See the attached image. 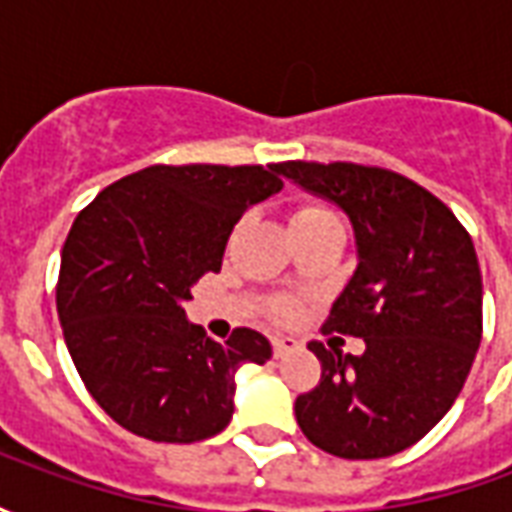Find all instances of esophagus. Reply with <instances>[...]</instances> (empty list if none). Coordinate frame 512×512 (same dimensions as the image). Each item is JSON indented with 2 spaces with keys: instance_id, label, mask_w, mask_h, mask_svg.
<instances>
[{
  "instance_id": "obj_1",
  "label": "esophagus",
  "mask_w": 512,
  "mask_h": 512,
  "mask_svg": "<svg viewBox=\"0 0 512 512\" xmlns=\"http://www.w3.org/2000/svg\"><path fill=\"white\" fill-rule=\"evenodd\" d=\"M296 348H299V343L293 337H274V356H288Z\"/></svg>"
}]
</instances>
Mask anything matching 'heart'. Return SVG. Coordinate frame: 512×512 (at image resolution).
<instances>
[{
  "mask_svg": "<svg viewBox=\"0 0 512 512\" xmlns=\"http://www.w3.org/2000/svg\"><path fill=\"white\" fill-rule=\"evenodd\" d=\"M326 222H337L334 219V213L332 211H326L323 205H299L296 211L290 213V233L293 230H307V227H318V224H326ZM274 312L277 315H285L288 312V307L285 304H277L274 307Z\"/></svg>",
  "mask_w": 512,
  "mask_h": 512,
  "instance_id": "heart-1",
  "label": "heart"
}]
</instances>
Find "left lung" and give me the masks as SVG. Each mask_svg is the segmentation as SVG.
Returning <instances> with one entry per match:
<instances>
[{
	"instance_id": "8db88e82",
	"label": "left lung",
	"mask_w": 512,
	"mask_h": 512,
	"mask_svg": "<svg viewBox=\"0 0 512 512\" xmlns=\"http://www.w3.org/2000/svg\"><path fill=\"white\" fill-rule=\"evenodd\" d=\"M274 172L351 219L356 271L326 329L365 340L362 356L310 343L323 373L296 397V422L337 458L395 455L450 411L480 348L483 279L472 238L444 202L389 169L285 161Z\"/></svg>"
}]
</instances>
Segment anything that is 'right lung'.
<instances>
[{"instance_id": "right-lung-1", "label": "right lung", "mask_w": 512, "mask_h": 512, "mask_svg": "<svg viewBox=\"0 0 512 512\" xmlns=\"http://www.w3.org/2000/svg\"><path fill=\"white\" fill-rule=\"evenodd\" d=\"M279 189L274 164H156L106 186L76 216L57 315L87 392L117 425L167 444L230 425L235 373L266 365L271 343L255 329L216 343L183 301L202 274L222 268L238 219Z\"/></svg>"}]
</instances>
